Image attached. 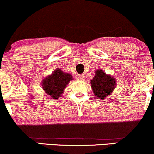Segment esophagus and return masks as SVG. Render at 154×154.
I'll list each match as a JSON object with an SVG mask.
<instances>
[{
    "label": "esophagus",
    "instance_id": "obj_1",
    "mask_svg": "<svg viewBox=\"0 0 154 154\" xmlns=\"http://www.w3.org/2000/svg\"><path fill=\"white\" fill-rule=\"evenodd\" d=\"M85 78V76L84 75H76V79H77V80H84Z\"/></svg>",
    "mask_w": 154,
    "mask_h": 154
}]
</instances>
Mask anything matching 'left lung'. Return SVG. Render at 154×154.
Wrapping results in <instances>:
<instances>
[{
    "instance_id": "obj_1",
    "label": "left lung",
    "mask_w": 154,
    "mask_h": 154,
    "mask_svg": "<svg viewBox=\"0 0 154 154\" xmlns=\"http://www.w3.org/2000/svg\"><path fill=\"white\" fill-rule=\"evenodd\" d=\"M90 83L95 96L98 99L103 100L111 95L115 89L116 79L113 76L108 75L102 69H97Z\"/></svg>"
}]
</instances>
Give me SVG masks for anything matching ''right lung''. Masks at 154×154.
Segmentation results:
<instances>
[{
	"instance_id": "add662e5",
	"label": "right lung",
	"mask_w": 154,
	"mask_h": 154,
	"mask_svg": "<svg viewBox=\"0 0 154 154\" xmlns=\"http://www.w3.org/2000/svg\"><path fill=\"white\" fill-rule=\"evenodd\" d=\"M73 77L70 74L62 71L60 68H57L48 75L41 82L42 88L45 93L54 99H58L62 96L65 88Z\"/></svg>"
}]
</instances>
